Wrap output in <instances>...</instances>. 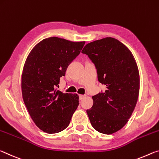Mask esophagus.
<instances>
[{
	"instance_id": "34e87169",
	"label": "esophagus",
	"mask_w": 159,
	"mask_h": 159,
	"mask_svg": "<svg viewBox=\"0 0 159 159\" xmlns=\"http://www.w3.org/2000/svg\"><path fill=\"white\" fill-rule=\"evenodd\" d=\"M85 97V95H80V99L82 100L83 98H84Z\"/></svg>"
}]
</instances>
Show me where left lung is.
I'll list each match as a JSON object with an SVG mask.
<instances>
[{
	"label": "left lung",
	"instance_id": "left-lung-1",
	"mask_svg": "<svg viewBox=\"0 0 159 159\" xmlns=\"http://www.w3.org/2000/svg\"><path fill=\"white\" fill-rule=\"evenodd\" d=\"M82 53L95 65L98 82L106 86L105 92L92 97V107L87 110L90 123L101 133L113 134L128 122L138 99L136 61L127 46L112 37L87 43Z\"/></svg>",
	"mask_w": 159,
	"mask_h": 159
}]
</instances>
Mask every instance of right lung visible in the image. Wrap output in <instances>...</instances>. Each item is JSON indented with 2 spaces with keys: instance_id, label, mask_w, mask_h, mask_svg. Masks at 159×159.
Wrapping results in <instances>:
<instances>
[{
  "instance_id": "obj_1",
  "label": "right lung",
  "mask_w": 159,
  "mask_h": 159,
  "mask_svg": "<svg viewBox=\"0 0 159 159\" xmlns=\"http://www.w3.org/2000/svg\"><path fill=\"white\" fill-rule=\"evenodd\" d=\"M84 43L55 36L44 39L26 60L22 75V98L34 123L46 133L64 130L79 105L76 93H62L55 88Z\"/></svg>"
}]
</instances>
